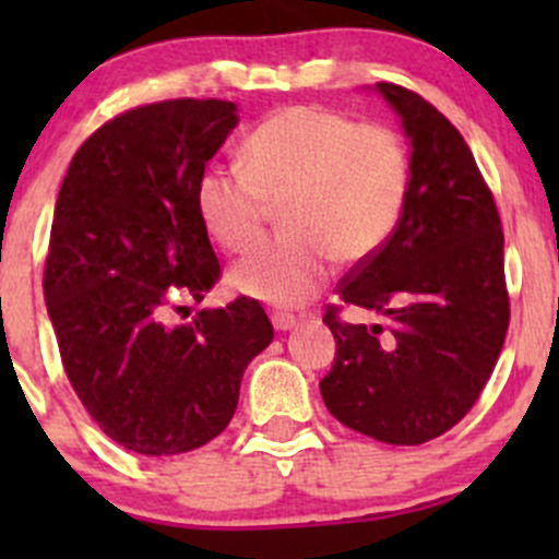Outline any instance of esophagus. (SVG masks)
<instances>
[{"mask_svg": "<svg viewBox=\"0 0 559 559\" xmlns=\"http://www.w3.org/2000/svg\"><path fill=\"white\" fill-rule=\"evenodd\" d=\"M273 326L278 332L292 330V326H297V316H292V313H273Z\"/></svg>", "mask_w": 559, "mask_h": 559, "instance_id": "34e87169", "label": "esophagus"}]
</instances>
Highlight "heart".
I'll return each mask as SVG.
<instances>
[{"mask_svg":"<svg viewBox=\"0 0 559 559\" xmlns=\"http://www.w3.org/2000/svg\"><path fill=\"white\" fill-rule=\"evenodd\" d=\"M411 191L405 140L384 123H357L321 105L270 112L240 145V167L211 165L194 186L205 233L224 251L259 243L270 205H281V238L238 262L229 284L273 306L319 295L335 259H373L397 229Z\"/></svg>","mask_w":559,"mask_h":559,"instance_id":"1","label":"heart"}]
</instances>
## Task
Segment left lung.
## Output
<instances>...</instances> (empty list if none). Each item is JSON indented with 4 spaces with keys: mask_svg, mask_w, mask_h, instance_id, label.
Returning a JSON list of instances; mask_svg holds the SVG:
<instances>
[{
    "mask_svg": "<svg viewBox=\"0 0 559 559\" xmlns=\"http://www.w3.org/2000/svg\"><path fill=\"white\" fill-rule=\"evenodd\" d=\"M411 140V191L397 229L341 281L346 306L389 316L343 321L326 306L335 365L319 381L341 425L392 447L452 430L492 376L509 330L503 229L465 138L438 107L397 83H376Z\"/></svg>",
    "mask_w": 559,
    "mask_h": 559,
    "instance_id": "obj_1",
    "label": "left lung"
}]
</instances>
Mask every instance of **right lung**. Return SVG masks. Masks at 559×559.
<instances>
[{"mask_svg":"<svg viewBox=\"0 0 559 559\" xmlns=\"http://www.w3.org/2000/svg\"><path fill=\"white\" fill-rule=\"evenodd\" d=\"M238 107L165 99L105 121L72 156L45 259L61 365L99 430L148 456L205 447L233 419L240 381L273 341L257 300L170 324L222 278L194 186Z\"/></svg>","mask_w":559,"mask_h":559,"instance_id":"right-lung-1","label":"right lung"}]
</instances>
